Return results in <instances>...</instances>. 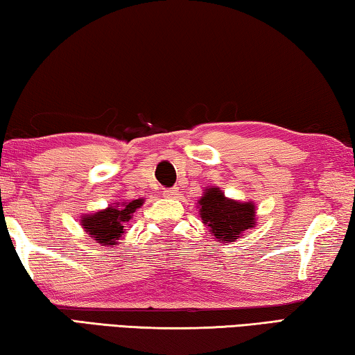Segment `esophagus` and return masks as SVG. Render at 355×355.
<instances>
[{"label": "esophagus", "instance_id": "obj_1", "mask_svg": "<svg viewBox=\"0 0 355 355\" xmlns=\"http://www.w3.org/2000/svg\"><path fill=\"white\" fill-rule=\"evenodd\" d=\"M178 195H179L178 189H166L164 191V196H166V198H178Z\"/></svg>", "mask_w": 355, "mask_h": 355}]
</instances>
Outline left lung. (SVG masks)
<instances>
[{
    "label": "left lung",
    "instance_id": "8db88e82",
    "mask_svg": "<svg viewBox=\"0 0 355 355\" xmlns=\"http://www.w3.org/2000/svg\"><path fill=\"white\" fill-rule=\"evenodd\" d=\"M198 206L202 223L209 226L217 241L226 243L234 242L243 231L253 228L257 223V207L252 201L226 198L218 187L202 191Z\"/></svg>",
    "mask_w": 355,
    "mask_h": 355
}]
</instances>
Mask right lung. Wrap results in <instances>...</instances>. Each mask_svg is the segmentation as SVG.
<instances>
[{
	"label": "right lung",
	"mask_w": 355,
	"mask_h": 355,
	"mask_svg": "<svg viewBox=\"0 0 355 355\" xmlns=\"http://www.w3.org/2000/svg\"><path fill=\"white\" fill-rule=\"evenodd\" d=\"M141 206L143 198L123 202V205L114 202L113 206H108L103 211L81 217V226L86 234L94 237L97 243L103 247H112L118 243L121 236L124 234V225L130 222L133 214Z\"/></svg>",
	"instance_id": "add662e5"
}]
</instances>
